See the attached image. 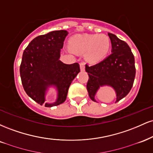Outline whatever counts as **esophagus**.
<instances>
[{
	"instance_id": "esophagus-1",
	"label": "esophagus",
	"mask_w": 153,
	"mask_h": 153,
	"mask_svg": "<svg viewBox=\"0 0 153 153\" xmlns=\"http://www.w3.org/2000/svg\"><path fill=\"white\" fill-rule=\"evenodd\" d=\"M80 71H85V63L80 62Z\"/></svg>"
}]
</instances>
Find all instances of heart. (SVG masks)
<instances>
[{"mask_svg":"<svg viewBox=\"0 0 153 153\" xmlns=\"http://www.w3.org/2000/svg\"><path fill=\"white\" fill-rule=\"evenodd\" d=\"M70 48L83 53L91 63H98L106 57L111 48V41L106 35L78 34L70 39Z\"/></svg>","mask_w":153,"mask_h":153,"instance_id":"1","label":"heart"}]
</instances>
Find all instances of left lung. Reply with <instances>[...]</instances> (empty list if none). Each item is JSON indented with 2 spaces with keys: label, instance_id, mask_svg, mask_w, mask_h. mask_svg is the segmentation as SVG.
Returning a JSON list of instances; mask_svg holds the SVG:
<instances>
[{
  "label": "left lung",
  "instance_id": "8db88e82",
  "mask_svg": "<svg viewBox=\"0 0 153 153\" xmlns=\"http://www.w3.org/2000/svg\"><path fill=\"white\" fill-rule=\"evenodd\" d=\"M111 42V52L101 62L88 66L85 71L89 78L87 90L92 101L101 87H111L116 93V103L125 97L130 91L135 78L134 57L130 47L117 36L108 33Z\"/></svg>",
  "mask_w": 153,
  "mask_h": 153
}]
</instances>
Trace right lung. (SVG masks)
<instances>
[{"label":"right lung","mask_w":153,"mask_h":153,"mask_svg":"<svg viewBox=\"0 0 153 153\" xmlns=\"http://www.w3.org/2000/svg\"><path fill=\"white\" fill-rule=\"evenodd\" d=\"M68 32L53 31L34 38L24 51L20 75L26 94L46 107L58 106L66 100L71 82L80 73L78 62L68 65L59 60L61 49ZM57 91L53 103H45L49 87Z\"/></svg>","instance_id":"obj_1"}]
</instances>
